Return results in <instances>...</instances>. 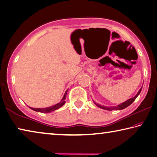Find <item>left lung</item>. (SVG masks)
Instances as JSON below:
<instances>
[{
	"label": "left lung",
	"instance_id": "1",
	"mask_svg": "<svg viewBox=\"0 0 157 157\" xmlns=\"http://www.w3.org/2000/svg\"><path fill=\"white\" fill-rule=\"evenodd\" d=\"M142 87L139 89V92L137 93V94L135 95L134 98H130V99H128L127 100H126L125 102L121 103V104L117 105V106H114V107H105V106H103V105H101L100 104H98V103L95 102V101H94V100H93V101H94V104L96 105L97 107H98L99 108L102 109H105V110H108V111H111V110H122V109H124V108L129 107V106L131 105L132 103L134 102L135 100H136V98L138 97V95L140 94V91H141Z\"/></svg>",
	"mask_w": 157,
	"mask_h": 157
}]
</instances>
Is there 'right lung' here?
<instances>
[{"mask_svg":"<svg viewBox=\"0 0 157 157\" xmlns=\"http://www.w3.org/2000/svg\"><path fill=\"white\" fill-rule=\"evenodd\" d=\"M67 92H68V90H66V91L65 92L64 95H63V96L62 98V99L61 100V101L59 102H58L57 104L56 105H54L52 106H50L49 107H46V108H33V107H29V108H30L31 109H33L35 111H38V112H41V113H50V112H52L53 111H55L58 109L60 108L61 107H62V106L65 104L66 102V95H67Z\"/></svg>","mask_w":157,"mask_h":157,"instance_id":"right-lung-1","label":"right lung"}]
</instances>
